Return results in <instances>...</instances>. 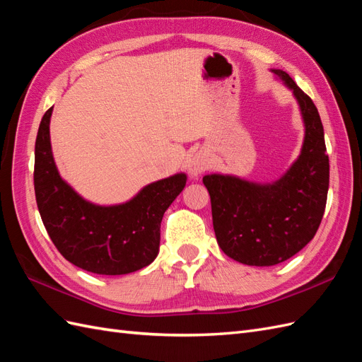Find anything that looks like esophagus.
<instances>
[{"label":"esophagus","mask_w":362,"mask_h":362,"mask_svg":"<svg viewBox=\"0 0 362 362\" xmlns=\"http://www.w3.org/2000/svg\"><path fill=\"white\" fill-rule=\"evenodd\" d=\"M211 166V157L206 151H197L194 153L191 160H189V165H188V170L191 173V175H194V177H197L199 174H202L205 170H208Z\"/></svg>","instance_id":"esophagus-1"}]
</instances>
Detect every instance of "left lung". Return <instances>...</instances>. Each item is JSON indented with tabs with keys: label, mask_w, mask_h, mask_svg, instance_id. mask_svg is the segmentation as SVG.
<instances>
[{
	"label": "left lung",
	"mask_w": 362,
	"mask_h": 362,
	"mask_svg": "<svg viewBox=\"0 0 362 362\" xmlns=\"http://www.w3.org/2000/svg\"><path fill=\"white\" fill-rule=\"evenodd\" d=\"M272 71L292 90L301 110L305 132L298 159L274 183L223 174L203 177L218 246L249 266H274L300 252L317 234L329 191V156L318 110L286 71Z\"/></svg>",
	"instance_id": "obj_1"
}]
</instances>
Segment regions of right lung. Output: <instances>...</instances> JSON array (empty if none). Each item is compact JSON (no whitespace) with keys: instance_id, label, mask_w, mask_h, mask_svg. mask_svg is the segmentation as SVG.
Instances as JSON below:
<instances>
[{"instance_id":"obj_1","label":"right lung","mask_w":362,"mask_h":362,"mask_svg":"<svg viewBox=\"0 0 362 362\" xmlns=\"http://www.w3.org/2000/svg\"><path fill=\"white\" fill-rule=\"evenodd\" d=\"M52 108L35 142V196L42 223L62 257L99 275L136 272L159 254L160 221L187 185L183 173L153 182L122 205L99 206L61 179L50 145Z\"/></svg>"}]
</instances>
